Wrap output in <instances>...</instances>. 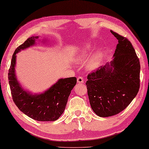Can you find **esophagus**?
Instances as JSON below:
<instances>
[{
	"label": "esophagus",
	"instance_id": "34e87169",
	"mask_svg": "<svg viewBox=\"0 0 149 149\" xmlns=\"http://www.w3.org/2000/svg\"><path fill=\"white\" fill-rule=\"evenodd\" d=\"M77 83H79V84H81V83H84V80H83V77H79L78 78H77Z\"/></svg>",
	"mask_w": 149,
	"mask_h": 149
}]
</instances>
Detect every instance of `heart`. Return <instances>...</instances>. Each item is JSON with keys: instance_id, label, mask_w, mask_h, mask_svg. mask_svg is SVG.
I'll return each instance as SVG.
<instances>
[{"instance_id": "b5f03b06", "label": "heart", "mask_w": 149, "mask_h": 149, "mask_svg": "<svg viewBox=\"0 0 149 149\" xmlns=\"http://www.w3.org/2000/svg\"><path fill=\"white\" fill-rule=\"evenodd\" d=\"M93 46L90 43H87L83 46L77 53L76 56L77 63H83L91 56L89 61L88 67L90 70H94L98 68L104 58V51L102 48H98L93 53ZM93 55H91V54Z\"/></svg>"}]
</instances>
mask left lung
Wrapping results in <instances>:
<instances>
[{
	"instance_id": "1",
	"label": "left lung",
	"mask_w": 149,
	"mask_h": 149,
	"mask_svg": "<svg viewBox=\"0 0 149 149\" xmlns=\"http://www.w3.org/2000/svg\"><path fill=\"white\" fill-rule=\"evenodd\" d=\"M111 32L118 40L113 60L89 74L86 82L91 109L101 117L123 111L140 88V64L135 49L129 40Z\"/></svg>"
}]
</instances>
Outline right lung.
Listing matches in <instances>:
<instances>
[{
	"label": "right lung",
	"instance_id": "obj_1",
	"mask_svg": "<svg viewBox=\"0 0 149 149\" xmlns=\"http://www.w3.org/2000/svg\"><path fill=\"white\" fill-rule=\"evenodd\" d=\"M38 37L28 38L16 49L12 56L8 78L13 100L22 113L38 121H54L64 113L71 90L77 83V78L60 79L41 93L34 94L22 87L15 74L16 54L34 45Z\"/></svg>",
	"mask_w": 149,
	"mask_h": 149
}]
</instances>
